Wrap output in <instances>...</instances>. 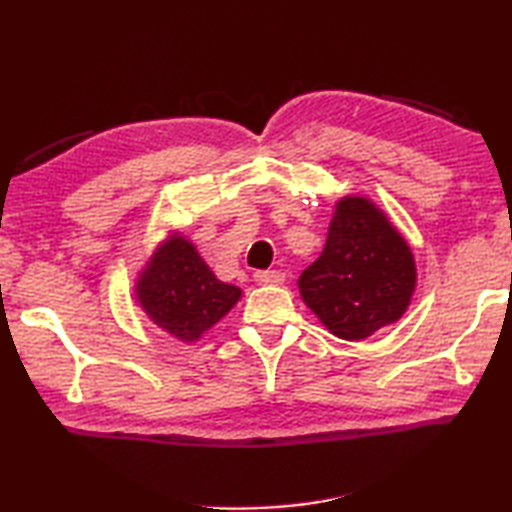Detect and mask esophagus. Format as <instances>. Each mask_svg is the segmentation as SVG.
Returning <instances> with one entry per match:
<instances>
[{"label":"esophagus","instance_id":"obj_1","mask_svg":"<svg viewBox=\"0 0 512 512\" xmlns=\"http://www.w3.org/2000/svg\"><path fill=\"white\" fill-rule=\"evenodd\" d=\"M255 282L262 284V287H266V284H282L284 273H280V271H257Z\"/></svg>","mask_w":512,"mask_h":512}]
</instances>
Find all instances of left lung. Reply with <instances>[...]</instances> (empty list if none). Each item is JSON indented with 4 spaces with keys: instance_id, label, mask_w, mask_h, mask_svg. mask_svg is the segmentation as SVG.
Wrapping results in <instances>:
<instances>
[{
    "instance_id": "left-lung-1",
    "label": "left lung",
    "mask_w": 512,
    "mask_h": 512,
    "mask_svg": "<svg viewBox=\"0 0 512 512\" xmlns=\"http://www.w3.org/2000/svg\"><path fill=\"white\" fill-rule=\"evenodd\" d=\"M302 300L332 334L361 341L409 307L415 264L404 237L366 198H343L327 241L298 280Z\"/></svg>"
}]
</instances>
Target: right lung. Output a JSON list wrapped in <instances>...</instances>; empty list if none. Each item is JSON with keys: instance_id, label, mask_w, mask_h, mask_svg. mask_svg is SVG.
<instances>
[{"instance_id": "1", "label": "right lung", "mask_w": 512, "mask_h": 512, "mask_svg": "<svg viewBox=\"0 0 512 512\" xmlns=\"http://www.w3.org/2000/svg\"><path fill=\"white\" fill-rule=\"evenodd\" d=\"M137 296L153 323L178 339L194 341L228 314L241 291L216 280L189 241L173 239L144 271Z\"/></svg>"}]
</instances>
